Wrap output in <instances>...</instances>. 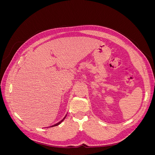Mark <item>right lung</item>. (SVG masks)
<instances>
[{"mask_svg": "<svg viewBox=\"0 0 155 155\" xmlns=\"http://www.w3.org/2000/svg\"><path fill=\"white\" fill-rule=\"evenodd\" d=\"M66 116H67V115H66V116H65V117H64V118H63V120H62L61 121H59V122H58V124H55V125H51V126H50V127H55V126H57V125H59V124H60L61 123V122H62V121H63V120H64L65 119V118H66Z\"/></svg>", "mask_w": 155, "mask_h": 155, "instance_id": "add662e5", "label": "right lung"}]
</instances>
